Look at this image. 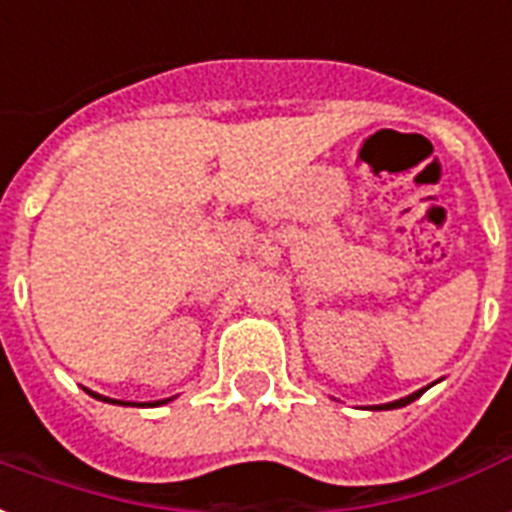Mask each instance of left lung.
<instances>
[{
  "label": "left lung",
  "mask_w": 512,
  "mask_h": 512,
  "mask_svg": "<svg viewBox=\"0 0 512 512\" xmlns=\"http://www.w3.org/2000/svg\"><path fill=\"white\" fill-rule=\"evenodd\" d=\"M427 390V387H425ZM425 390H417V392H411V395H406V398H398V400H392V403H382V406H368V408H379V411H387V408H403L408 406V403H414V400L422 395Z\"/></svg>",
  "instance_id": "obj_1"
}]
</instances>
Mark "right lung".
I'll list each match as a JSON object with an SVG mask.
<instances>
[{
	"label": "right lung",
	"mask_w": 512,
	"mask_h": 512,
	"mask_svg": "<svg viewBox=\"0 0 512 512\" xmlns=\"http://www.w3.org/2000/svg\"><path fill=\"white\" fill-rule=\"evenodd\" d=\"M90 392V390H87ZM95 400H104V403H120V406H162V403H170L173 398H165V400H152V403H133V400H114V398H106V395H98V392H90Z\"/></svg>",
	"instance_id": "add662e5"
}]
</instances>
